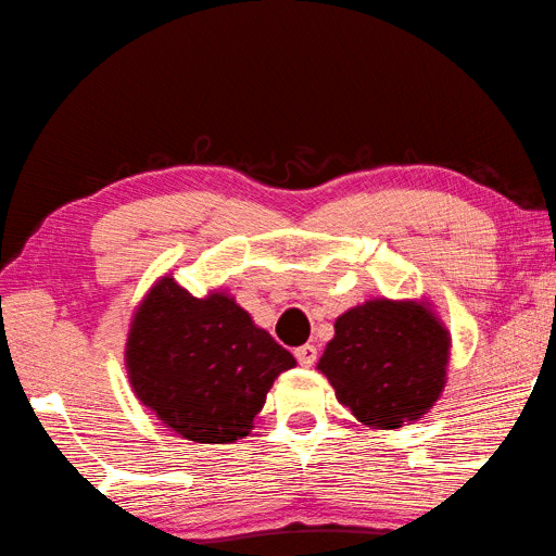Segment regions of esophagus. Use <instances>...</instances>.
Returning a JSON list of instances; mask_svg holds the SVG:
<instances>
[{
	"label": "esophagus",
	"instance_id": "34e87169",
	"mask_svg": "<svg viewBox=\"0 0 556 556\" xmlns=\"http://www.w3.org/2000/svg\"><path fill=\"white\" fill-rule=\"evenodd\" d=\"M294 355H296L301 367H313L318 359V350H316V345H301L294 350Z\"/></svg>",
	"mask_w": 556,
	"mask_h": 556
}]
</instances>
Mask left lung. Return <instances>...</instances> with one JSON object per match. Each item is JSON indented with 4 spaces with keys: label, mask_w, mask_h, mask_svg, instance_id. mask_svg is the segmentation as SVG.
<instances>
[{
    "label": "left lung",
    "mask_w": 556,
    "mask_h": 556,
    "mask_svg": "<svg viewBox=\"0 0 556 556\" xmlns=\"http://www.w3.org/2000/svg\"><path fill=\"white\" fill-rule=\"evenodd\" d=\"M450 348V330L428 299H369L338 316L318 371L359 422L396 430L442 396Z\"/></svg>",
    "instance_id": "8db88e82"
}]
</instances>
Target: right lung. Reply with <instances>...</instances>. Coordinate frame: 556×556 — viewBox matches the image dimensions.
I'll list each match as a JSON object with an SVG mask.
<instances>
[{"label":"right lung","mask_w":556,"mask_h":556,"mask_svg":"<svg viewBox=\"0 0 556 556\" xmlns=\"http://www.w3.org/2000/svg\"><path fill=\"white\" fill-rule=\"evenodd\" d=\"M130 389L175 435L226 445L250 435L271 383L296 359L226 291L191 296L160 277L130 318Z\"/></svg>","instance_id":"1"}]
</instances>
